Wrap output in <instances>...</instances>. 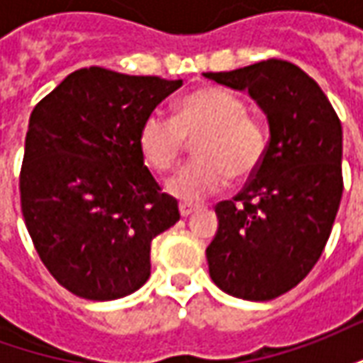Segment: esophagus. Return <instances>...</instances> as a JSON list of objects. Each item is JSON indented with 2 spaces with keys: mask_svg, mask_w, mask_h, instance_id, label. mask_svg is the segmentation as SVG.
I'll list each match as a JSON object with an SVG mask.
<instances>
[{
  "mask_svg": "<svg viewBox=\"0 0 363 363\" xmlns=\"http://www.w3.org/2000/svg\"><path fill=\"white\" fill-rule=\"evenodd\" d=\"M196 208H198V206L189 204V202H181V206H179V210H181V216H182V218H189L190 213L196 212Z\"/></svg>",
  "mask_w": 363,
  "mask_h": 363,
  "instance_id": "esophagus-1",
  "label": "esophagus"
}]
</instances>
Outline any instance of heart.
<instances>
[{"label": "heart", "instance_id": "b5f03b06", "mask_svg": "<svg viewBox=\"0 0 363 363\" xmlns=\"http://www.w3.org/2000/svg\"><path fill=\"white\" fill-rule=\"evenodd\" d=\"M196 137L198 159L167 181V192L186 202L218 192L229 174L245 179L255 173L268 145L260 118L247 112L241 96L221 87H202L182 96L173 118L151 112L140 128L138 143L145 161L159 173H167L182 157L186 138Z\"/></svg>", "mask_w": 363, "mask_h": 363}]
</instances>
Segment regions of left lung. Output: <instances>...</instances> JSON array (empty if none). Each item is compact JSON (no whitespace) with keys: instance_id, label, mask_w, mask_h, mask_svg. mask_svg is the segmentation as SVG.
I'll return each mask as SVG.
<instances>
[{"instance_id":"8db88e82","label":"left lung","mask_w":363,"mask_h":363,"mask_svg":"<svg viewBox=\"0 0 363 363\" xmlns=\"http://www.w3.org/2000/svg\"><path fill=\"white\" fill-rule=\"evenodd\" d=\"M204 75L247 89L268 116L264 159L237 196L216 204L220 228L206 249L225 294L268 301L296 288L325 251L344 189L340 118L286 60Z\"/></svg>"}]
</instances>
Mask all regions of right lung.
I'll list each match as a JSON object with an SVG mask.
<instances>
[{
  "label": "right lung",
  "mask_w": 363,
  "mask_h": 363,
  "mask_svg": "<svg viewBox=\"0 0 363 363\" xmlns=\"http://www.w3.org/2000/svg\"><path fill=\"white\" fill-rule=\"evenodd\" d=\"M181 85L83 67L30 114L21 210L43 264L77 297L135 291L150 278L151 241L181 220L138 143L143 120Z\"/></svg>",
  "instance_id": "1"
}]
</instances>
